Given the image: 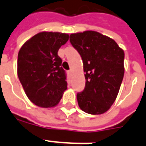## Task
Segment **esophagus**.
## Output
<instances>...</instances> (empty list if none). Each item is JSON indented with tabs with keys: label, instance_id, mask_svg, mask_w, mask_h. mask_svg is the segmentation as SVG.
Masks as SVG:
<instances>
[{
	"label": "esophagus",
	"instance_id": "1",
	"mask_svg": "<svg viewBox=\"0 0 146 146\" xmlns=\"http://www.w3.org/2000/svg\"><path fill=\"white\" fill-rule=\"evenodd\" d=\"M67 73H68V75H71V70L67 71Z\"/></svg>",
	"mask_w": 146,
	"mask_h": 146
}]
</instances>
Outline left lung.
<instances>
[{
	"label": "left lung",
	"instance_id": "left-lung-1",
	"mask_svg": "<svg viewBox=\"0 0 146 146\" xmlns=\"http://www.w3.org/2000/svg\"><path fill=\"white\" fill-rule=\"evenodd\" d=\"M71 44L82 57L86 78L83 91L76 95L82 111L106 112L115 101L124 74V52L111 38L94 31L70 35Z\"/></svg>",
	"mask_w": 146,
	"mask_h": 146
}]
</instances>
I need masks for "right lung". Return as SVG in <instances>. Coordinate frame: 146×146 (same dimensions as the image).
Returning <instances> with one entry per match:
<instances>
[{
    "instance_id": "obj_1",
    "label": "right lung",
    "mask_w": 146,
    "mask_h": 146,
    "mask_svg": "<svg viewBox=\"0 0 146 146\" xmlns=\"http://www.w3.org/2000/svg\"><path fill=\"white\" fill-rule=\"evenodd\" d=\"M69 35L42 32L22 46L18 54L17 74L29 99L37 106L57 105L67 89L66 72L57 51Z\"/></svg>"
}]
</instances>
